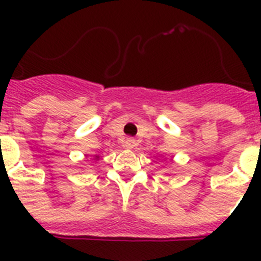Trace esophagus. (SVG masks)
<instances>
[{
  "instance_id": "esophagus-1",
  "label": "esophagus",
  "mask_w": 261,
  "mask_h": 261,
  "mask_svg": "<svg viewBox=\"0 0 261 261\" xmlns=\"http://www.w3.org/2000/svg\"><path fill=\"white\" fill-rule=\"evenodd\" d=\"M124 146H125L126 149H133V147L136 146V140L132 137H128L125 140V142H124Z\"/></svg>"
}]
</instances>
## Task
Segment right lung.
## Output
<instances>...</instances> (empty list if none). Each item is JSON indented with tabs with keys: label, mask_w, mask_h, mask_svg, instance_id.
<instances>
[{
	"label": "right lung",
	"mask_w": 261,
	"mask_h": 261,
	"mask_svg": "<svg viewBox=\"0 0 261 261\" xmlns=\"http://www.w3.org/2000/svg\"><path fill=\"white\" fill-rule=\"evenodd\" d=\"M99 159V155H94V161H98Z\"/></svg>",
	"instance_id": "right-lung-1"
}]
</instances>
